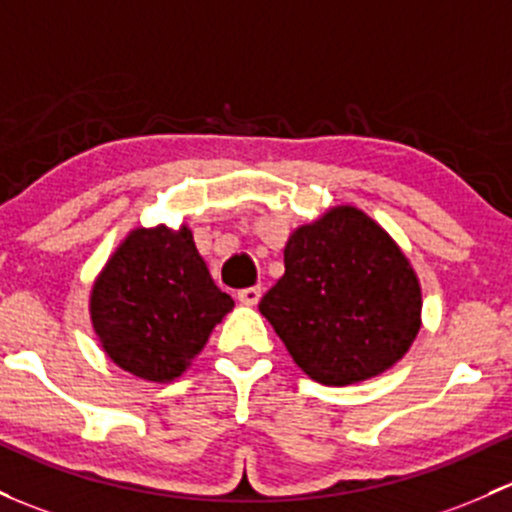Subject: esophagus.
<instances>
[{"mask_svg":"<svg viewBox=\"0 0 512 512\" xmlns=\"http://www.w3.org/2000/svg\"><path fill=\"white\" fill-rule=\"evenodd\" d=\"M260 297H262V287H247L238 292V299L247 306H255L257 301H260Z\"/></svg>","mask_w":512,"mask_h":512,"instance_id":"esophagus-1","label":"esophagus"}]
</instances>
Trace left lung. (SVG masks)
I'll use <instances>...</instances> for the list:
<instances>
[{"instance_id":"1","label":"left lung","mask_w":512,"mask_h":512,"mask_svg":"<svg viewBox=\"0 0 512 512\" xmlns=\"http://www.w3.org/2000/svg\"><path fill=\"white\" fill-rule=\"evenodd\" d=\"M260 311L294 363L321 385H353L397 363L422 326V289L405 252L355 206L301 225Z\"/></svg>"}]
</instances>
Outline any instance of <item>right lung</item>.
I'll return each instance as SVG.
<instances>
[{"label":"right lung","mask_w":512,"mask_h":512,"mask_svg":"<svg viewBox=\"0 0 512 512\" xmlns=\"http://www.w3.org/2000/svg\"><path fill=\"white\" fill-rule=\"evenodd\" d=\"M235 306L215 287L188 225L137 228L120 242L90 292L102 351L127 373L171 383Z\"/></svg>","instance_id":"add662e5"}]
</instances>
